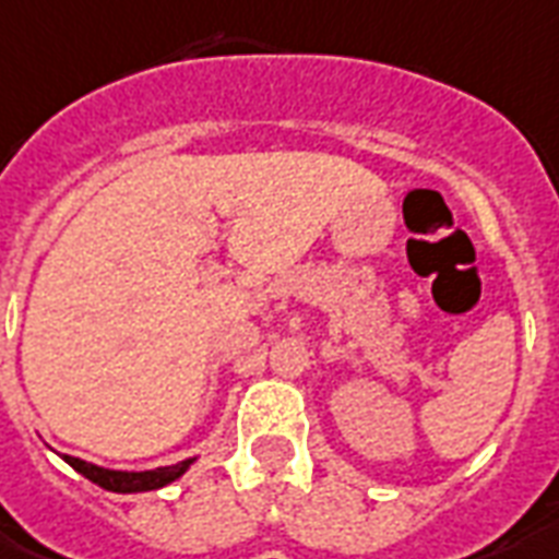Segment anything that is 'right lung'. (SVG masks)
<instances>
[{"label":"right lung","mask_w":559,"mask_h":559,"mask_svg":"<svg viewBox=\"0 0 559 559\" xmlns=\"http://www.w3.org/2000/svg\"><path fill=\"white\" fill-rule=\"evenodd\" d=\"M75 473H81L84 478H90L93 484L104 487V490H114V492H145V490H159V487H166L175 478L189 469L192 461H183V464L175 466H157V469H148V473H116V469H102V466H93L81 461V457H69L63 455Z\"/></svg>","instance_id":"1"}]
</instances>
